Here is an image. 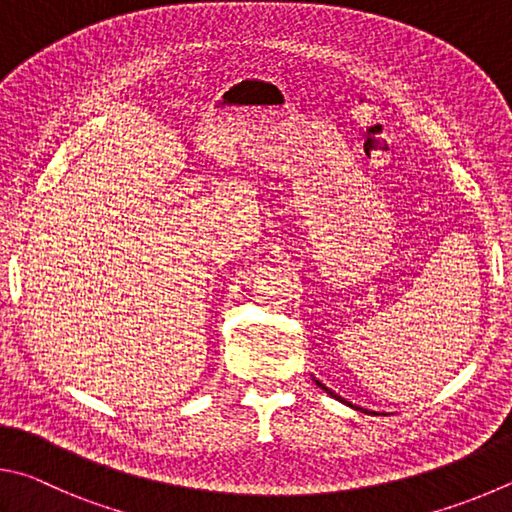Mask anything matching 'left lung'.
<instances>
[{"instance_id":"obj_1","label":"left lung","mask_w":512,"mask_h":512,"mask_svg":"<svg viewBox=\"0 0 512 512\" xmlns=\"http://www.w3.org/2000/svg\"><path fill=\"white\" fill-rule=\"evenodd\" d=\"M315 382H317V384H319V387H321V389H324L326 393H330V396H333V398H337V400H342V398H339V396H337V393H333V391H330L328 387H324V384H321L319 380H315ZM342 402H346V400H342ZM351 407H353V405H351Z\"/></svg>"}]
</instances>
